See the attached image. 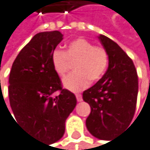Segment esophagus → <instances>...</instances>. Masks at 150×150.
Masks as SVG:
<instances>
[{
  "label": "esophagus",
  "instance_id": "1",
  "mask_svg": "<svg viewBox=\"0 0 150 150\" xmlns=\"http://www.w3.org/2000/svg\"><path fill=\"white\" fill-rule=\"evenodd\" d=\"M76 99L78 101H81L82 100V96L81 94H76Z\"/></svg>",
  "mask_w": 150,
  "mask_h": 150
}]
</instances>
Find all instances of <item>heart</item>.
I'll list each match as a JSON object with an SVG mask.
<instances>
[{
	"label": "heart",
	"mask_w": 150,
	"mask_h": 150,
	"mask_svg": "<svg viewBox=\"0 0 150 150\" xmlns=\"http://www.w3.org/2000/svg\"><path fill=\"white\" fill-rule=\"evenodd\" d=\"M74 72L62 81L64 88L72 91L85 88L90 79L96 81L106 71L109 63V55L101 46H93L86 39H76L69 42L66 52L59 50H53L51 63L59 76H64L69 69V62H74Z\"/></svg>",
	"instance_id": "b5f03b06"
}]
</instances>
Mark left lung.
<instances>
[{
  "label": "left lung",
  "mask_w": 150,
  "mask_h": 150,
  "mask_svg": "<svg viewBox=\"0 0 150 150\" xmlns=\"http://www.w3.org/2000/svg\"><path fill=\"white\" fill-rule=\"evenodd\" d=\"M98 38L109 55V66L100 81L83 92L82 98L91 110L86 120L88 130L97 139L110 140L130 125L139 82L132 59L125 51L107 36L100 34Z\"/></svg>",
  "instance_id": "obj_1"
}]
</instances>
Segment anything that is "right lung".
Instances as JSON below:
<instances>
[{"label":"right lung","instance_id":"add662e5","mask_svg":"<svg viewBox=\"0 0 150 150\" xmlns=\"http://www.w3.org/2000/svg\"><path fill=\"white\" fill-rule=\"evenodd\" d=\"M62 40L58 30L34 35L16 57L9 77L15 122L48 145L62 138L65 121L77 104L75 95L62 88L51 63V54ZM57 90L59 95L54 94Z\"/></svg>","mask_w":150,"mask_h":150}]
</instances>
